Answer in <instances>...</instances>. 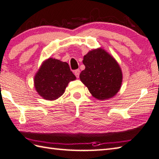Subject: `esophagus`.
<instances>
[{
    "label": "esophagus",
    "instance_id": "esophagus-1",
    "mask_svg": "<svg viewBox=\"0 0 159 159\" xmlns=\"http://www.w3.org/2000/svg\"><path fill=\"white\" fill-rule=\"evenodd\" d=\"M80 71L79 69H77L75 71H74V74H75V76H76V78H79V74H80Z\"/></svg>",
    "mask_w": 159,
    "mask_h": 159
}]
</instances>
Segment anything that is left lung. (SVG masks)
<instances>
[{
    "mask_svg": "<svg viewBox=\"0 0 159 159\" xmlns=\"http://www.w3.org/2000/svg\"><path fill=\"white\" fill-rule=\"evenodd\" d=\"M83 63L85 69L80 72V79L93 97L106 100L116 95L120 89L122 73L114 58L98 48L84 56Z\"/></svg>",
    "mask_w": 159,
    "mask_h": 159,
    "instance_id": "obj_1",
    "label": "left lung"
}]
</instances>
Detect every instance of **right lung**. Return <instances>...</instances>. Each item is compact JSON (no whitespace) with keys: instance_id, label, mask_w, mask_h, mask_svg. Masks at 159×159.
<instances>
[{"instance_id":"right-lung-1","label":"right lung","mask_w":159,"mask_h":159,"mask_svg":"<svg viewBox=\"0 0 159 159\" xmlns=\"http://www.w3.org/2000/svg\"><path fill=\"white\" fill-rule=\"evenodd\" d=\"M76 79L68 63L49 58L35 76L37 92L44 99L54 100L63 95L68 83Z\"/></svg>"}]
</instances>
